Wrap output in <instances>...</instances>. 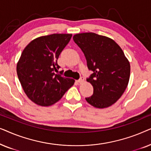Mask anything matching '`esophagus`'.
Returning a JSON list of instances; mask_svg holds the SVG:
<instances>
[{"label":"esophagus","instance_id":"esophagus-1","mask_svg":"<svg viewBox=\"0 0 151 151\" xmlns=\"http://www.w3.org/2000/svg\"><path fill=\"white\" fill-rule=\"evenodd\" d=\"M77 82H78V83H80V84H82L83 83V82H84V78H80L79 80H77Z\"/></svg>","mask_w":151,"mask_h":151}]
</instances>
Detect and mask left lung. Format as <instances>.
<instances>
[{
    "mask_svg": "<svg viewBox=\"0 0 151 151\" xmlns=\"http://www.w3.org/2000/svg\"><path fill=\"white\" fill-rule=\"evenodd\" d=\"M73 39L84 53L93 73L86 81L93 94L86 98L93 106L104 109L120 98L129 84L131 67L121 47L114 40L95 33L74 35Z\"/></svg>",
    "mask_w": 151,
    "mask_h": 151,
    "instance_id": "1",
    "label": "left lung"
}]
</instances>
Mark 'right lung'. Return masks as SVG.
I'll return each mask as SVG.
<instances>
[{
  "label": "right lung",
  "instance_id": "1",
  "mask_svg": "<svg viewBox=\"0 0 151 151\" xmlns=\"http://www.w3.org/2000/svg\"><path fill=\"white\" fill-rule=\"evenodd\" d=\"M71 36L70 34H53L38 37L22 51L16 71L24 93L35 104L51 106L73 85V79L55 73L60 68L57 60Z\"/></svg>",
  "mask_w": 151,
  "mask_h": 151
}]
</instances>
